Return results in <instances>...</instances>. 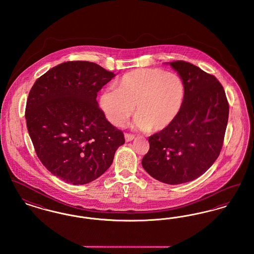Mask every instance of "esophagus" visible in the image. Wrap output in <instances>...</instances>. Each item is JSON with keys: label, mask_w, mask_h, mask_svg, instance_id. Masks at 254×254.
I'll use <instances>...</instances> for the list:
<instances>
[{"label": "esophagus", "mask_w": 254, "mask_h": 254, "mask_svg": "<svg viewBox=\"0 0 254 254\" xmlns=\"http://www.w3.org/2000/svg\"><path fill=\"white\" fill-rule=\"evenodd\" d=\"M134 138H135V136H134L133 134H130V133H126V134H125V139H126L127 142L132 141Z\"/></svg>", "instance_id": "1"}]
</instances>
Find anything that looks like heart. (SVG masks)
<instances>
[{
    "mask_svg": "<svg viewBox=\"0 0 254 254\" xmlns=\"http://www.w3.org/2000/svg\"><path fill=\"white\" fill-rule=\"evenodd\" d=\"M186 87L176 73L161 68H139L125 74L117 88H106L100 106L113 126L122 127L135 110V126L159 132L174 122L181 111Z\"/></svg>",
    "mask_w": 254,
    "mask_h": 254,
    "instance_id": "heart-1",
    "label": "heart"
}]
</instances>
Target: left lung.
Masks as SVG:
<instances>
[{
  "label": "left lung",
  "mask_w": 254,
  "mask_h": 254,
  "mask_svg": "<svg viewBox=\"0 0 254 254\" xmlns=\"http://www.w3.org/2000/svg\"><path fill=\"white\" fill-rule=\"evenodd\" d=\"M169 64L184 81L185 101L169 127L148 137L149 149L142 166L158 181L178 185L198 178L215 162L224 143L230 109L215 76L185 61Z\"/></svg>",
  "instance_id": "left-lung-1"
}]
</instances>
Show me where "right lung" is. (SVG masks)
Returning a JSON list of instances; mask_svg holds the SVG:
<instances>
[{"mask_svg":"<svg viewBox=\"0 0 254 254\" xmlns=\"http://www.w3.org/2000/svg\"><path fill=\"white\" fill-rule=\"evenodd\" d=\"M114 76L95 63L69 61L38 78L29 91L25 119L37 156L66 183L84 185L100 177L125 143L96 101Z\"/></svg>","mask_w":254,"mask_h":254,"instance_id":"1","label":"right lung"}]
</instances>
